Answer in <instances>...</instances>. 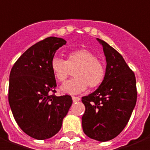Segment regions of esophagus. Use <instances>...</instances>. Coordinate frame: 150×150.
<instances>
[{
    "mask_svg": "<svg viewBox=\"0 0 150 150\" xmlns=\"http://www.w3.org/2000/svg\"><path fill=\"white\" fill-rule=\"evenodd\" d=\"M72 100H73L74 103H75V102H78V101L80 100V98L76 97V96H72Z\"/></svg>",
    "mask_w": 150,
    "mask_h": 150,
    "instance_id": "1",
    "label": "esophagus"
}]
</instances>
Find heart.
I'll use <instances>...</instances> for the list:
<instances>
[{"instance_id": "b5f03b06", "label": "heart", "mask_w": 150, "mask_h": 150, "mask_svg": "<svg viewBox=\"0 0 150 150\" xmlns=\"http://www.w3.org/2000/svg\"><path fill=\"white\" fill-rule=\"evenodd\" d=\"M51 69L55 78L63 83L69 77L72 71L75 78L62 85L64 93L75 95L84 91L88 86L95 89L99 86L106 76V67L96 55L86 49L70 52L66 60L55 56L51 60Z\"/></svg>"}]
</instances>
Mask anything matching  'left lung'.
Masks as SVG:
<instances>
[{"label":"left lung","instance_id":"left-lung-1","mask_svg":"<svg viewBox=\"0 0 150 150\" xmlns=\"http://www.w3.org/2000/svg\"><path fill=\"white\" fill-rule=\"evenodd\" d=\"M106 56V76L95 91L82 98L84 134L106 142L117 137L127 125L137 102L136 79L121 54L105 41L97 39Z\"/></svg>","mask_w":150,"mask_h":150}]
</instances>
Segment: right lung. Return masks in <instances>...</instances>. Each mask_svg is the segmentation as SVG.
Returning <instances> with one entry per match:
<instances>
[{
    "mask_svg": "<svg viewBox=\"0 0 150 150\" xmlns=\"http://www.w3.org/2000/svg\"><path fill=\"white\" fill-rule=\"evenodd\" d=\"M66 40L54 36L39 41L21 55L9 75L8 103L13 117L30 137L44 140L57 134L72 104L68 95H55L51 60Z\"/></svg>",
    "mask_w": 150,
    "mask_h": 150,
    "instance_id": "right-lung-1",
    "label": "right lung"
}]
</instances>
